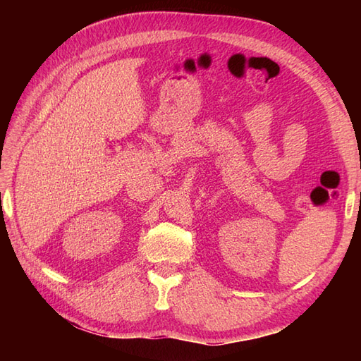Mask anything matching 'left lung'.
I'll use <instances>...</instances> for the list:
<instances>
[{
    "label": "left lung",
    "instance_id": "left-lung-1",
    "mask_svg": "<svg viewBox=\"0 0 361 361\" xmlns=\"http://www.w3.org/2000/svg\"><path fill=\"white\" fill-rule=\"evenodd\" d=\"M360 198H361V197H360Z\"/></svg>",
    "mask_w": 361,
    "mask_h": 361
}]
</instances>
